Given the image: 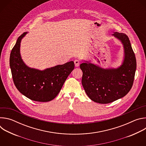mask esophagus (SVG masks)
Returning <instances> with one entry per match:
<instances>
[{
	"label": "esophagus",
	"instance_id": "34e87169",
	"mask_svg": "<svg viewBox=\"0 0 146 146\" xmlns=\"http://www.w3.org/2000/svg\"><path fill=\"white\" fill-rule=\"evenodd\" d=\"M74 62V65H75L76 67H78L80 65V61H79V60L75 59Z\"/></svg>",
	"mask_w": 146,
	"mask_h": 146
}]
</instances>
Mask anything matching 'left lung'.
Instances as JSON below:
<instances>
[{"instance_id":"1","label":"left lung","mask_w":146,"mask_h":146,"mask_svg":"<svg viewBox=\"0 0 146 146\" xmlns=\"http://www.w3.org/2000/svg\"><path fill=\"white\" fill-rule=\"evenodd\" d=\"M113 35L123 46L124 60L117 69H104L87 61L80 65L82 71V85L94 102L106 104L125 96L133 86L136 60L127 35L114 32Z\"/></svg>"}]
</instances>
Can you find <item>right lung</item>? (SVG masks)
<instances>
[{"instance_id": "obj_1", "label": "right lung", "mask_w": 146, "mask_h": 146, "mask_svg": "<svg viewBox=\"0 0 146 146\" xmlns=\"http://www.w3.org/2000/svg\"><path fill=\"white\" fill-rule=\"evenodd\" d=\"M27 32L17 39L10 56L13 80L17 90L28 98L37 102H48L60 92L65 80L74 68L73 61L44 70L30 68L20 55V43Z\"/></svg>"}]
</instances>
